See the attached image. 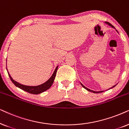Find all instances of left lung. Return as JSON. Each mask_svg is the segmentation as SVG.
<instances>
[{
	"label": "left lung",
	"mask_w": 129,
	"mask_h": 129,
	"mask_svg": "<svg viewBox=\"0 0 129 129\" xmlns=\"http://www.w3.org/2000/svg\"><path fill=\"white\" fill-rule=\"evenodd\" d=\"M104 23H106V24H107V25H108L109 26H111V27H113V28H114V29H116V28H115V27L111 25V23H110L109 22H104ZM116 31L117 32V30H116ZM80 84H81V85H82V87H84V88L85 90H87V91H90V92H93V93H100V92H104V90H103V91H93V90H90V89H89V88H87L86 87H85L84 85L83 84H82L81 83V82H80ZM117 84H116V85H113V87H111V88H109V89H107V90H105V91H107V90H110V89H111L112 88H113V87H114L115 86H116V85Z\"/></svg>",
	"instance_id": "obj_1"
}]
</instances>
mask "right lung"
<instances>
[{
    "instance_id": "1",
    "label": "right lung",
    "mask_w": 129,
    "mask_h": 129,
    "mask_svg": "<svg viewBox=\"0 0 129 129\" xmlns=\"http://www.w3.org/2000/svg\"><path fill=\"white\" fill-rule=\"evenodd\" d=\"M58 66L56 67L55 69L54 72L53 73L52 75H51V77L47 81L44 82V83L42 84L36 85V86H30V85H23L19 83V82L13 80L12 77L11 76L9 73L8 71V69H7V67H6V70L7 71H8V73L9 76L10 77V79H11L12 82L15 85V86H16L17 87H18V88H20L22 90L25 91L29 92V93L33 94H39L42 93L43 92L45 91H47V90H48V89L51 87V85H52L53 82L54 81L55 78L56 71H57V70H58Z\"/></svg>"
}]
</instances>
